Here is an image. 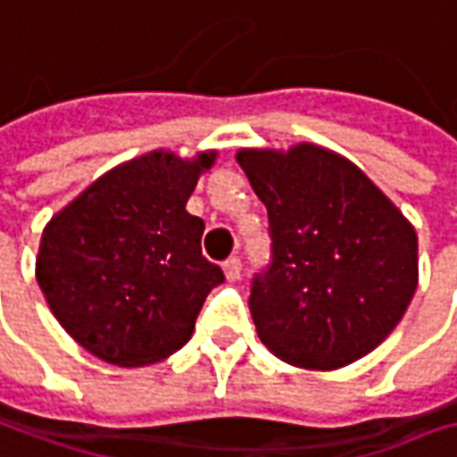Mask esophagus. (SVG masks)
Returning a JSON list of instances; mask_svg holds the SVG:
<instances>
[{
	"label": "esophagus",
	"mask_w": 457,
	"mask_h": 457,
	"mask_svg": "<svg viewBox=\"0 0 457 457\" xmlns=\"http://www.w3.org/2000/svg\"><path fill=\"white\" fill-rule=\"evenodd\" d=\"M225 276H228V281H237L240 278V273H243V263H240V258H229L225 261Z\"/></svg>",
	"instance_id": "34e87169"
}]
</instances>
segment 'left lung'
I'll return each instance as SVG.
<instances>
[{
	"mask_svg": "<svg viewBox=\"0 0 457 457\" xmlns=\"http://www.w3.org/2000/svg\"><path fill=\"white\" fill-rule=\"evenodd\" d=\"M235 158L273 240V263L250 291L261 343L307 370L355 363L394 332L417 291L414 225L335 150L296 143Z\"/></svg>",
	"mask_w": 457,
	"mask_h": 457,
	"instance_id": "obj_1",
	"label": "left lung"
}]
</instances>
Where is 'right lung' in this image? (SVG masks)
<instances>
[{"mask_svg":"<svg viewBox=\"0 0 457 457\" xmlns=\"http://www.w3.org/2000/svg\"><path fill=\"white\" fill-rule=\"evenodd\" d=\"M217 150L158 148L114 166L50 217L35 276L71 337L104 363H158L189 343L207 294L225 281L187 212Z\"/></svg>","mask_w":457,"mask_h":457,"instance_id":"add662e5","label":"right lung"}]
</instances>
